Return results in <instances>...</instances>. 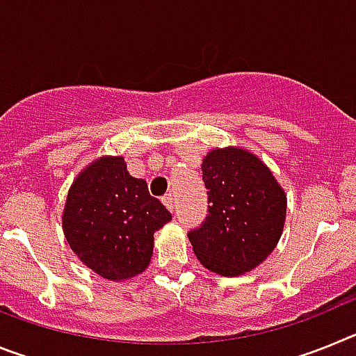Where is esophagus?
<instances>
[{"label":"esophagus","mask_w":356,"mask_h":356,"mask_svg":"<svg viewBox=\"0 0 356 356\" xmlns=\"http://www.w3.org/2000/svg\"><path fill=\"white\" fill-rule=\"evenodd\" d=\"M162 201H163V205L168 207L169 210H175V196H172V194H165V196L162 197Z\"/></svg>","instance_id":"1"}]
</instances>
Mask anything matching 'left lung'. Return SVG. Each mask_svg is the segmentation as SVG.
Wrapping results in <instances>:
<instances>
[{
    "mask_svg": "<svg viewBox=\"0 0 356 356\" xmlns=\"http://www.w3.org/2000/svg\"><path fill=\"white\" fill-rule=\"evenodd\" d=\"M209 188V216L188 232L203 267L241 276L273 253L284 232L287 194L271 169L241 146L216 147L201 163Z\"/></svg>",
    "mask_w": 356,
    "mask_h": 356,
    "instance_id": "left-lung-1",
    "label": "left lung"
}]
</instances>
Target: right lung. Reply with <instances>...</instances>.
<instances>
[{
    "label": "right lung",
    "instance_id": "right-lung-1",
    "mask_svg": "<svg viewBox=\"0 0 356 356\" xmlns=\"http://www.w3.org/2000/svg\"><path fill=\"white\" fill-rule=\"evenodd\" d=\"M171 213L149 196L122 156H99L74 178L62 213L65 241L80 262L110 282L146 271L153 235Z\"/></svg>",
    "mask_w": 356,
    "mask_h": 356
}]
</instances>
